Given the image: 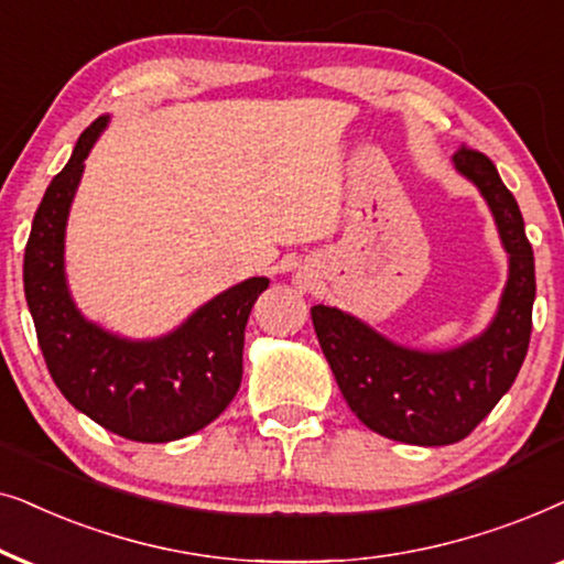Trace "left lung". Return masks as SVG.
Returning <instances> with one entry per match:
<instances>
[{
    "instance_id": "1",
    "label": "left lung",
    "mask_w": 564,
    "mask_h": 564,
    "mask_svg": "<svg viewBox=\"0 0 564 564\" xmlns=\"http://www.w3.org/2000/svg\"><path fill=\"white\" fill-rule=\"evenodd\" d=\"M454 164L482 191L510 254L506 294L485 335L456 350L420 352L389 343L333 306H312L314 333L348 408L373 433L412 446L467 438L516 381L531 340L534 250L513 193L477 149L462 147Z\"/></svg>"
}]
</instances>
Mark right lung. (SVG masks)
Returning a JSON list of instances; mask_svg holds the SVG:
<instances>
[{"label": "right lung", "instance_id": "add662e5", "mask_svg": "<svg viewBox=\"0 0 564 564\" xmlns=\"http://www.w3.org/2000/svg\"><path fill=\"white\" fill-rule=\"evenodd\" d=\"M108 123L82 133L72 160L51 180L25 245L22 281L51 379L105 431L141 444H167L206 427L242 381L250 310L268 278H250L200 306L183 327L131 343L95 327L72 304L64 281V229L85 160Z\"/></svg>", "mask_w": 564, "mask_h": 564}]
</instances>
